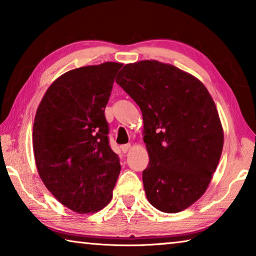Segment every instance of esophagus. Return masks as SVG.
<instances>
[{
    "label": "esophagus",
    "instance_id": "esophagus-1",
    "mask_svg": "<svg viewBox=\"0 0 256 256\" xmlns=\"http://www.w3.org/2000/svg\"><path fill=\"white\" fill-rule=\"evenodd\" d=\"M130 148H131V144H123L122 146H120V150H122L123 154H126L130 150Z\"/></svg>",
    "mask_w": 256,
    "mask_h": 256
}]
</instances>
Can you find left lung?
I'll return each instance as SVG.
<instances>
[{
  "mask_svg": "<svg viewBox=\"0 0 256 256\" xmlns=\"http://www.w3.org/2000/svg\"><path fill=\"white\" fill-rule=\"evenodd\" d=\"M116 84L142 112L146 198L166 214L186 209L206 192L224 146L209 92L196 78L154 60L126 64Z\"/></svg>",
  "mask_w": 256,
  "mask_h": 256,
  "instance_id": "obj_1",
  "label": "left lung"
}]
</instances>
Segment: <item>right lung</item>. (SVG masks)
Returning a JSON list of instances; mask_svg holds the SVG:
<instances>
[{"mask_svg":"<svg viewBox=\"0 0 256 256\" xmlns=\"http://www.w3.org/2000/svg\"><path fill=\"white\" fill-rule=\"evenodd\" d=\"M123 64L74 68L47 89L34 123L36 166L47 190L79 214L105 208L120 172L105 107Z\"/></svg>","mask_w":256,"mask_h":256,"instance_id":"right-lung-1","label":"right lung"}]
</instances>
